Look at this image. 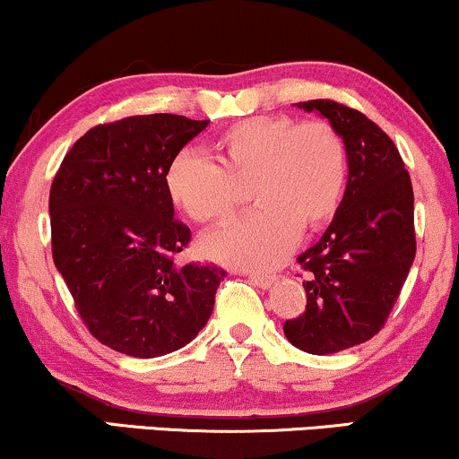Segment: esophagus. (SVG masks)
<instances>
[{
  "mask_svg": "<svg viewBox=\"0 0 459 459\" xmlns=\"http://www.w3.org/2000/svg\"><path fill=\"white\" fill-rule=\"evenodd\" d=\"M250 282L258 289H269L275 282V275H263V273H250Z\"/></svg>",
  "mask_w": 459,
  "mask_h": 459,
  "instance_id": "34e87169",
  "label": "esophagus"
}]
</instances>
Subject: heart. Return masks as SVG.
Returning a JSON list of instances; mask_svg holds the SVG:
<instances>
[{"instance_id":"1","label":"heart","mask_w":459,"mask_h":459,"mask_svg":"<svg viewBox=\"0 0 459 459\" xmlns=\"http://www.w3.org/2000/svg\"><path fill=\"white\" fill-rule=\"evenodd\" d=\"M215 147L220 162L184 149L167 169L170 201L198 224L233 218L244 201L239 186L254 181V201L261 207L203 239V252L213 261L272 269L289 256L301 229H323L338 213L349 152L329 124L261 115L226 128Z\"/></svg>"}]
</instances>
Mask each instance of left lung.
<instances>
[{
	"label": "left lung",
	"instance_id": "1",
	"mask_svg": "<svg viewBox=\"0 0 459 459\" xmlns=\"http://www.w3.org/2000/svg\"><path fill=\"white\" fill-rule=\"evenodd\" d=\"M338 130L349 152V184L323 237L299 254L307 306L284 335L310 355L363 344L387 323L415 261V196L395 143L359 110L307 100Z\"/></svg>",
	"mask_w": 459,
	"mask_h": 459
}]
</instances>
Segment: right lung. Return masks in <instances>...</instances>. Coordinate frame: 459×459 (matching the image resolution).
Masks as SVG:
<instances>
[{"instance_id":"add662e5","label":"right lung","mask_w":459,"mask_h":459,"mask_svg":"<svg viewBox=\"0 0 459 459\" xmlns=\"http://www.w3.org/2000/svg\"><path fill=\"white\" fill-rule=\"evenodd\" d=\"M207 124L169 113L100 124L53 179L55 267L90 333L124 355L179 351L213 312L226 272L175 263L192 235L167 192L169 164Z\"/></svg>"}]
</instances>
